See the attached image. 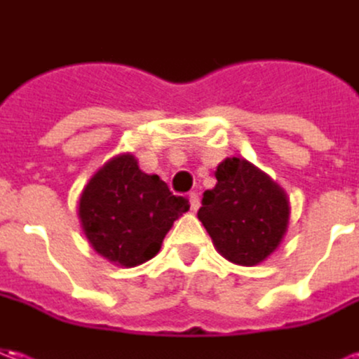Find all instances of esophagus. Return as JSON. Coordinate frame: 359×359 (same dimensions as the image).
Wrapping results in <instances>:
<instances>
[{"label":"esophagus","mask_w":359,"mask_h":359,"mask_svg":"<svg viewBox=\"0 0 359 359\" xmlns=\"http://www.w3.org/2000/svg\"><path fill=\"white\" fill-rule=\"evenodd\" d=\"M188 203H190V210L192 211H196L198 208H200V198H198V194H196V192L188 194Z\"/></svg>","instance_id":"1"}]
</instances>
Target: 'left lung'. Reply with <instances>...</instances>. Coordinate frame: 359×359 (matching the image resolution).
<instances>
[{"label":"left lung","mask_w":359,"mask_h":359,"mask_svg":"<svg viewBox=\"0 0 359 359\" xmlns=\"http://www.w3.org/2000/svg\"><path fill=\"white\" fill-rule=\"evenodd\" d=\"M215 179V187L203 192L198 219L225 259L244 267L259 265L288 231L285 188L244 157L223 159Z\"/></svg>","instance_id":"obj_1"}]
</instances>
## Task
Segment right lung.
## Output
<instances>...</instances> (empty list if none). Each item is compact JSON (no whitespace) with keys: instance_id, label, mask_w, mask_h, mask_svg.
Returning a JSON list of instances; mask_svg holds the SVG:
<instances>
[{"instance_id":"add662e5","label":"right lung","mask_w":359,"mask_h":359,"mask_svg":"<svg viewBox=\"0 0 359 359\" xmlns=\"http://www.w3.org/2000/svg\"><path fill=\"white\" fill-rule=\"evenodd\" d=\"M188 211L157 175L138 167L133 154H118L82 188L79 219L90 246L107 262L136 267L157 256L172 223Z\"/></svg>"}]
</instances>
